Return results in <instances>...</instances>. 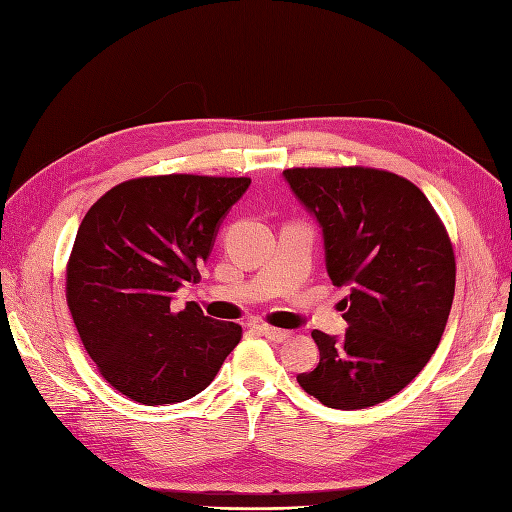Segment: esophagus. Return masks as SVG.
<instances>
[{
    "label": "esophagus",
    "instance_id": "esophagus-1",
    "mask_svg": "<svg viewBox=\"0 0 512 512\" xmlns=\"http://www.w3.org/2000/svg\"><path fill=\"white\" fill-rule=\"evenodd\" d=\"M260 331H262V336L269 338L271 342H284V340L293 336L290 331H284V329H278V327H269V325H262Z\"/></svg>",
    "mask_w": 512,
    "mask_h": 512
}]
</instances>
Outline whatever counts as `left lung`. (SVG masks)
Here are the masks:
<instances>
[{
    "label": "left lung",
    "mask_w": 512,
    "mask_h": 512,
    "mask_svg": "<svg viewBox=\"0 0 512 512\" xmlns=\"http://www.w3.org/2000/svg\"><path fill=\"white\" fill-rule=\"evenodd\" d=\"M284 181L323 230L325 267L349 323L342 338L314 329L321 362L297 375L331 409H364L420 375L444 334L454 252L424 193L370 168H293Z\"/></svg>",
    "instance_id": "left-lung-1"
}]
</instances>
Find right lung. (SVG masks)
<instances>
[{
    "mask_svg": "<svg viewBox=\"0 0 512 512\" xmlns=\"http://www.w3.org/2000/svg\"><path fill=\"white\" fill-rule=\"evenodd\" d=\"M250 178L146 176L92 204L66 269V301L79 338L105 381L142 405L181 403L209 385L241 340L189 301L224 217Z\"/></svg>",
    "mask_w": 512,
    "mask_h": 512,
    "instance_id": "1",
    "label": "right lung"
}]
</instances>
